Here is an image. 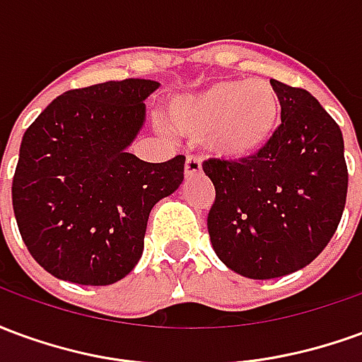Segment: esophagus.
<instances>
[{
    "instance_id": "esophagus-1",
    "label": "esophagus",
    "mask_w": 362,
    "mask_h": 362,
    "mask_svg": "<svg viewBox=\"0 0 362 362\" xmlns=\"http://www.w3.org/2000/svg\"><path fill=\"white\" fill-rule=\"evenodd\" d=\"M184 174H186V176H196V174H202V160H199L197 157L186 158V165H184Z\"/></svg>"
}]
</instances>
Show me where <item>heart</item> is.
<instances>
[{"mask_svg":"<svg viewBox=\"0 0 362 362\" xmlns=\"http://www.w3.org/2000/svg\"><path fill=\"white\" fill-rule=\"evenodd\" d=\"M176 134L204 141L213 157L243 163L259 157L279 132L283 104L267 81L221 79L166 106Z\"/></svg>","mask_w":362,"mask_h":362,"instance_id":"obj_1","label":"heart"}]
</instances>
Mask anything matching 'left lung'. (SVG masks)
<instances>
[{
	"label": "left lung",
	"instance_id": "1",
	"mask_svg": "<svg viewBox=\"0 0 362 362\" xmlns=\"http://www.w3.org/2000/svg\"><path fill=\"white\" fill-rule=\"evenodd\" d=\"M283 104L279 132L259 157L209 158L213 250L233 272L273 279L308 266L332 240L349 173L335 119L308 90L272 79Z\"/></svg>",
	"mask_w": 362,
	"mask_h": 362
}]
</instances>
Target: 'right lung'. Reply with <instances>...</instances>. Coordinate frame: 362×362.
I'll return each mask as SVG.
<instances>
[{"instance_id":"add662e5","label":"right lung","mask_w":362,"mask_h":362,"mask_svg":"<svg viewBox=\"0 0 362 362\" xmlns=\"http://www.w3.org/2000/svg\"><path fill=\"white\" fill-rule=\"evenodd\" d=\"M157 89L124 79L67 90L23 135L13 211L30 256L54 277L110 285L141 258L151 209L180 186L186 160L126 153Z\"/></svg>"}]
</instances>
